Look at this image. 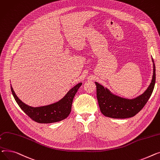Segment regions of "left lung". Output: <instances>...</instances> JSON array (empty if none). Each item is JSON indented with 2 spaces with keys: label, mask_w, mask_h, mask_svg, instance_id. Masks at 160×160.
I'll use <instances>...</instances> for the list:
<instances>
[{
  "label": "left lung",
  "mask_w": 160,
  "mask_h": 160,
  "mask_svg": "<svg viewBox=\"0 0 160 160\" xmlns=\"http://www.w3.org/2000/svg\"><path fill=\"white\" fill-rule=\"evenodd\" d=\"M153 76L148 88L139 96L128 99L115 96L100 84L95 82L97 99L101 113L108 118L125 119L136 115L146 105L153 92L156 82V68L153 59Z\"/></svg>",
  "instance_id": "8db88e82"
}]
</instances>
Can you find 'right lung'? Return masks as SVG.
Segmentation results:
<instances>
[{"label":"right lung","mask_w":160,"mask_h":160,"mask_svg":"<svg viewBox=\"0 0 160 160\" xmlns=\"http://www.w3.org/2000/svg\"><path fill=\"white\" fill-rule=\"evenodd\" d=\"M81 84L82 82H80L71 88L58 102L39 107H32L26 105L16 96L12 86L11 90L18 106L32 120L39 123H52L62 121L68 116L71 112L73 98Z\"/></svg>","instance_id":"1"}]
</instances>
